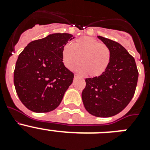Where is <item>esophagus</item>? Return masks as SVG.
<instances>
[{
	"label": "esophagus",
	"mask_w": 150,
	"mask_h": 150,
	"mask_svg": "<svg viewBox=\"0 0 150 150\" xmlns=\"http://www.w3.org/2000/svg\"><path fill=\"white\" fill-rule=\"evenodd\" d=\"M80 77V76H79V75H77V74H75V76H74V78H79Z\"/></svg>",
	"instance_id": "1"
}]
</instances>
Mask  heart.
Masks as SVG:
<instances>
[{
  "label": "heart",
  "mask_w": 150,
  "mask_h": 150,
  "mask_svg": "<svg viewBox=\"0 0 150 150\" xmlns=\"http://www.w3.org/2000/svg\"><path fill=\"white\" fill-rule=\"evenodd\" d=\"M110 56V50L107 45L89 37L79 38L62 50V60L67 68H75L81 59L79 71L91 77L100 76L105 72Z\"/></svg>",
  "instance_id": "1"
}]
</instances>
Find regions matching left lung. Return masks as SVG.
I'll return each instance as SVG.
<instances>
[{
  "label": "left lung",
  "instance_id": "8db88e82",
  "mask_svg": "<svg viewBox=\"0 0 150 150\" xmlns=\"http://www.w3.org/2000/svg\"><path fill=\"white\" fill-rule=\"evenodd\" d=\"M110 50L109 65L100 76L86 79L83 104L90 114L110 117L127 107L134 95L138 71L133 56L119 43L98 36Z\"/></svg>",
  "mask_w": 150,
  "mask_h": 150
}]
</instances>
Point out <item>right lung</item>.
Returning a JSON list of instances; mask_svg holds the SVG:
<instances>
[{"label": "right lung", "mask_w": 150, "mask_h": 150, "mask_svg": "<svg viewBox=\"0 0 150 150\" xmlns=\"http://www.w3.org/2000/svg\"><path fill=\"white\" fill-rule=\"evenodd\" d=\"M72 37L66 33L50 34L30 42L18 55L14 85L20 100L30 110H55L73 83L74 74L62 62V50Z\"/></svg>", "instance_id": "1"}]
</instances>
